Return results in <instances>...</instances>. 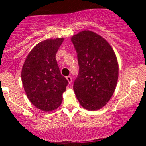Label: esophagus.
<instances>
[{
	"label": "esophagus",
	"instance_id": "34e87169",
	"mask_svg": "<svg viewBox=\"0 0 146 146\" xmlns=\"http://www.w3.org/2000/svg\"><path fill=\"white\" fill-rule=\"evenodd\" d=\"M66 79H67L68 82L69 84L71 83V82H72V78H71V76H67V77H66Z\"/></svg>",
	"mask_w": 146,
	"mask_h": 146
}]
</instances>
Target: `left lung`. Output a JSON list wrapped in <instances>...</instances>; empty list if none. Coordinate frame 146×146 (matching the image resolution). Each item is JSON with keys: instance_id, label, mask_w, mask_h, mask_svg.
<instances>
[{"instance_id": "left-lung-1", "label": "left lung", "mask_w": 146, "mask_h": 146, "mask_svg": "<svg viewBox=\"0 0 146 146\" xmlns=\"http://www.w3.org/2000/svg\"><path fill=\"white\" fill-rule=\"evenodd\" d=\"M71 42L79 65L73 84L76 98L85 110H100L110 101L117 86L119 65L115 53L104 38L92 31L78 32Z\"/></svg>"}]
</instances>
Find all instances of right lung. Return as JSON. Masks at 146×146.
<instances>
[{"instance_id":"1","label":"right lung","mask_w":146,"mask_h":146,"mask_svg":"<svg viewBox=\"0 0 146 146\" xmlns=\"http://www.w3.org/2000/svg\"><path fill=\"white\" fill-rule=\"evenodd\" d=\"M64 38L48 39L37 44L28 54L21 78L28 99L44 111L61 105L68 80L61 74L56 54Z\"/></svg>"}]
</instances>
